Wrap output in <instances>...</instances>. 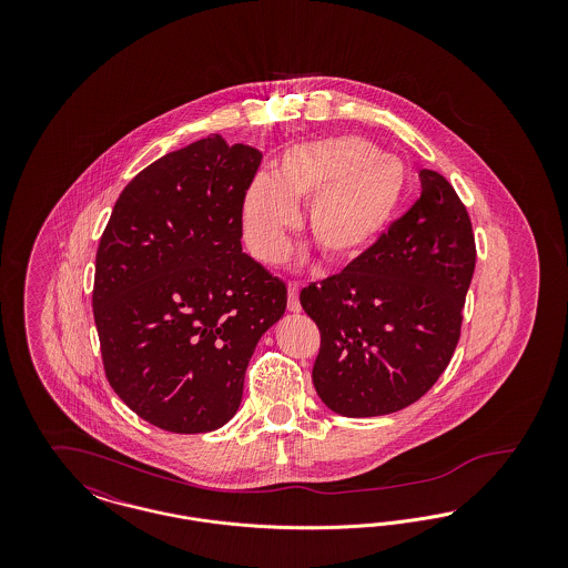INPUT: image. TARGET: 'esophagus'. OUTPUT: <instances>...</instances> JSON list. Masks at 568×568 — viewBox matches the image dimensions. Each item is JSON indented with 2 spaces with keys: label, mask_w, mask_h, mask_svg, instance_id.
<instances>
[{
  "label": "esophagus",
  "mask_w": 568,
  "mask_h": 568,
  "mask_svg": "<svg viewBox=\"0 0 568 568\" xmlns=\"http://www.w3.org/2000/svg\"><path fill=\"white\" fill-rule=\"evenodd\" d=\"M300 285L297 283H287V308L290 313H300L302 306H300Z\"/></svg>",
  "instance_id": "esophagus-1"
}]
</instances>
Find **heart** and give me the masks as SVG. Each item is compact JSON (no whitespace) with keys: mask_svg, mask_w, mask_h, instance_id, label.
<instances>
[{"mask_svg":"<svg viewBox=\"0 0 568 568\" xmlns=\"http://www.w3.org/2000/svg\"><path fill=\"white\" fill-rule=\"evenodd\" d=\"M408 168L359 135L296 144L271 174L251 179L241 202L244 241L251 253L276 264L297 227L296 202H308L306 225L325 257L345 264L387 234L405 204Z\"/></svg>","mask_w":568,"mask_h":568,"instance_id":"1","label":"heart"}]
</instances>
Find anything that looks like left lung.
Returning a JSON list of instances; mask_svg holds the SVG:
<instances>
[{
    "label": "left lung",
    "mask_w": 568,
    "mask_h": 568,
    "mask_svg": "<svg viewBox=\"0 0 568 568\" xmlns=\"http://www.w3.org/2000/svg\"><path fill=\"white\" fill-rule=\"evenodd\" d=\"M422 197L300 304L322 332L313 385L343 417H377L419 400L458 345L475 271L466 209L445 176L422 170Z\"/></svg>",
    "instance_id": "obj_1"
}]
</instances>
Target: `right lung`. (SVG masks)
I'll return each mask as SVG.
<instances>
[{
	"mask_svg": "<svg viewBox=\"0 0 568 568\" xmlns=\"http://www.w3.org/2000/svg\"><path fill=\"white\" fill-rule=\"evenodd\" d=\"M260 162L255 146L219 134L163 155L119 195L98 246L106 377L168 433H211L236 415L248 359L285 313V283L241 243Z\"/></svg>",
	"mask_w": 568,
	"mask_h": 568,
	"instance_id": "add662e5",
	"label": "right lung"
}]
</instances>
